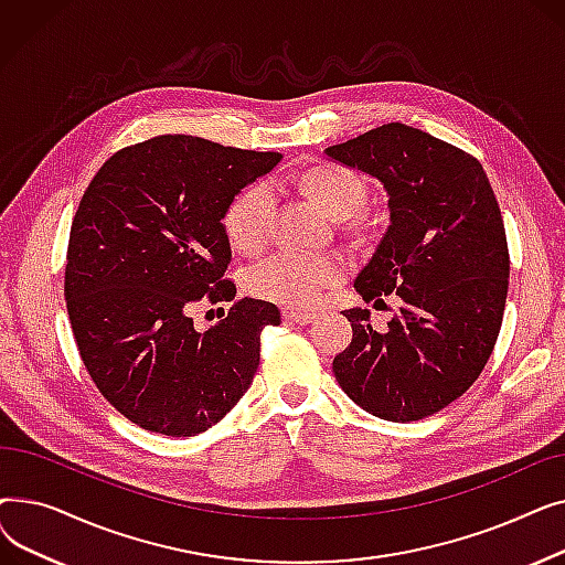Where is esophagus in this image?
I'll use <instances>...</instances> for the list:
<instances>
[{
  "label": "esophagus",
  "mask_w": 565,
  "mask_h": 565,
  "mask_svg": "<svg viewBox=\"0 0 565 565\" xmlns=\"http://www.w3.org/2000/svg\"><path fill=\"white\" fill-rule=\"evenodd\" d=\"M284 318L292 322H313L316 313L313 311H300V309H284Z\"/></svg>",
  "instance_id": "esophagus-1"
}]
</instances>
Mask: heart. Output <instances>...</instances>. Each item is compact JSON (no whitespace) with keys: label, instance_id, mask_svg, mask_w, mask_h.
<instances>
[{"label":"heart","instance_id":"obj_1","mask_svg":"<svg viewBox=\"0 0 565 565\" xmlns=\"http://www.w3.org/2000/svg\"><path fill=\"white\" fill-rule=\"evenodd\" d=\"M298 181L324 213L339 220L358 213L366 196L360 178L334 164L311 167L298 175ZM273 205L275 192L270 183H254L231 201L224 215V228L237 252L256 254L265 247L270 235ZM343 270L345 265L339 256L288 249L252 267L247 281L258 298L309 307L324 288L334 286L343 277Z\"/></svg>","mask_w":565,"mask_h":565}]
</instances>
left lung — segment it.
Masks as SVG:
<instances>
[{"label": "left lung", "mask_w": 565, "mask_h": 565, "mask_svg": "<svg viewBox=\"0 0 565 565\" xmlns=\"http://www.w3.org/2000/svg\"><path fill=\"white\" fill-rule=\"evenodd\" d=\"M324 156L384 188L390 226L354 279L364 300H403L387 330L352 307L334 358L341 390L373 417L419 422L460 398L488 364L509 292L507 231L477 158L424 130L387 124Z\"/></svg>", "instance_id": "obj_1"}]
</instances>
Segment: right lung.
Segmentation results:
<instances>
[{"label": "right lung", "instance_id": "obj_1", "mask_svg": "<svg viewBox=\"0 0 565 565\" xmlns=\"http://www.w3.org/2000/svg\"><path fill=\"white\" fill-rule=\"evenodd\" d=\"M281 153L160 135L114 153L71 226L66 307L100 394L143 430L192 437L245 396L273 302L237 300L205 332L192 313L231 302L224 215Z\"/></svg>", "mask_w": 565, "mask_h": 565}]
</instances>
